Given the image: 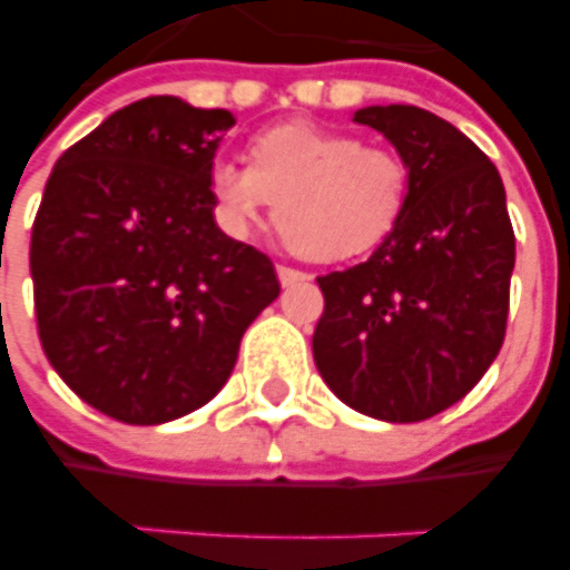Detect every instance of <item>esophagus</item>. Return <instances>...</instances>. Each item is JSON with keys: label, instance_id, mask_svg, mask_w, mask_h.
Wrapping results in <instances>:
<instances>
[{"label": "esophagus", "instance_id": "1", "mask_svg": "<svg viewBox=\"0 0 570 570\" xmlns=\"http://www.w3.org/2000/svg\"><path fill=\"white\" fill-rule=\"evenodd\" d=\"M276 276H278V282H282V288H288V285H297V282H304L306 273H301V269H294V266L278 264L276 266Z\"/></svg>", "mask_w": 570, "mask_h": 570}]
</instances>
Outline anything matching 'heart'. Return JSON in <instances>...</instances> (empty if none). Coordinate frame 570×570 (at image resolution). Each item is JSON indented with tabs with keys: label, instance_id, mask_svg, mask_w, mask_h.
I'll return each instance as SVG.
<instances>
[{
	"label": "heart",
	"instance_id": "obj_1",
	"mask_svg": "<svg viewBox=\"0 0 570 570\" xmlns=\"http://www.w3.org/2000/svg\"><path fill=\"white\" fill-rule=\"evenodd\" d=\"M252 165L217 159L208 193L217 227L252 239L279 205L282 242L309 261L334 264L377 248L402 220L411 168L383 147L309 122L276 125L248 147Z\"/></svg>",
	"mask_w": 570,
	"mask_h": 570
}]
</instances>
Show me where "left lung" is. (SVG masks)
Listing matches in <instances>:
<instances>
[{
	"label": "left lung",
	"mask_w": 570,
	"mask_h": 570,
	"mask_svg": "<svg viewBox=\"0 0 570 570\" xmlns=\"http://www.w3.org/2000/svg\"><path fill=\"white\" fill-rule=\"evenodd\" d=\"M411 168L399 227L365 264L318 276L313 358L343 405L417 423L470 393L498 358L515 266L507 193L482 149L435 112L365 107Z\"/></svg>",
	"instance_id": "1"
}]
</instances>
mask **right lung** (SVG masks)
<instances>
[{
	"instance_id": "right-lung-1",
	"label": "right lung",
	"mask_w": 570,
	"mask_h": 570,
	"mask_svg": "<svg viewBox=\"0 0 570 570\" xmlns=\"http://www.w3.org/2000/svg\"><path fill=\"white\" fill-rule=\"evenodd\" d=\"M233 125L229 110L144 98L48 177L30 239L39 341L107 417L153 426L212 402L278 297L273 261L214 220L208 168Z\"/></svg>"
}]
</instances>
